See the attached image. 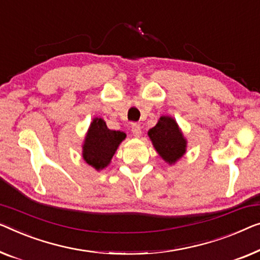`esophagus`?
I'll return each mask as SVG.
<instances>
[{
	"instance_id": "1",
	"label": "esophagus",
	"mask_w": 260,
	"mask_h": 260,
	"mask_svg": "<svg viewBox=\"0 0 260 260\" xmlns=\"http://www.w3.org/2000/svg\"><path fill=\"white\" fill-rule=\"evenodd\" d=\"M132 133H133L134 137H137V138L140 137V135H141L140 126L137 125V123H133V125H132Z\"/></svg>"
}]
</instances>
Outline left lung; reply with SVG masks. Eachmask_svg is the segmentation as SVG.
I'll return each mask as SVG.
<instances>
[{
    "mask_svg": "<svg viewBox=\"0 0 260 260\" xmlns=\"http://www.w3.org/2000/svg\"><path fill=\"white\" fill-rule=\"evenodd\" d=\"M148 137L158 155L169 165L175 164L185 154L187 140L175 119L164 115L156 125L148 131Z\"/></svg>",
    "mask_w": 260,
    "mask_h": 260,
    "instance_id": "obj_1",
    "label": "left lung"
}]
</instances>
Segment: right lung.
<instances>
[{"label":"right lung","mask_w":260,"mask_h":260,"mask_svg":"<svg viewBox=\"0 0 260 260\" xmlns=\"http://www.w3.org/2000/svg\"><path fill=\"white\" fill-rule=\"evenodd\" d=\"M125 138L126 134L123 132L108 129L104 119L94 118L85 137L83 158L95 170H102L110 165Z\"/></svg>","instance_id":"1"}]
</instances>
